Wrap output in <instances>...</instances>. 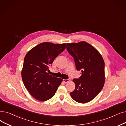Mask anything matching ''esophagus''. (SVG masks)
Instances as JSON below:
<instances>
[{"label":"esophagus","instance_id":"obj_1","mask_svg":"<svg viewBox=\"0 0 126 126\" xmlns=\"http://www.w3.org/2000/svg\"><path fill=\"white\" fill-rule=\"evenodd\" d=\"M63 81L64 83H68V82H69L70 81V79H63Z\"/></svg>","mask_w":126,"mask_h":126}]
</instances>
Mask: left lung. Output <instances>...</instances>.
Segmentation results:
<instances>
[{
    "mask_svg": "<svg viewBox=\"0 0 126 126\" xmlns=\"http://www.w3.org/2000/svg\"><path fill=\"white\" fill-rule=\"evenodd\" d=\"M67 50L75 60L76 68L81 71L79 79H74L75 90L70 93L79 103L88 102L99 93L105 82V62L101 54L88 43H67Z\"/></svg>",
    "mask_w": 126,
    "mask_h": 126,
    "instance_id": "8db88e82",
    "label": "left lung"
}]
</instances>
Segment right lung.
<instances>
[{
  "mask_svg": "<svg viewBox=\"0 0 126 126\" xmlns=\"http://www.w3.org/2000/svg\"><path fill=\"white\" fill-rule=\"evenodd\" d=\"M66 43L43 42L26 54L21 78L26 89L35 99L44 101L52 98L63 79L49 75L47 71L54 59L64 50Z\"/></svg>",
  "mask_w": 126,
  "mask_h": 126,
  "instance_id": "add662e5",
  "label": "right lung"
}]
</instances>
